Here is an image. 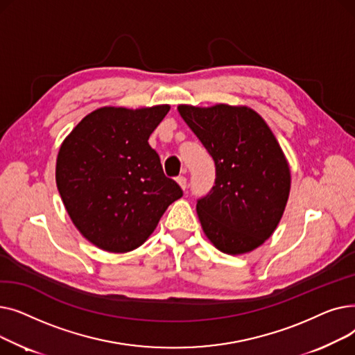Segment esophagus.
<instances>
[{
    "label": "esophagus",
    "instance_id": "34e87169",
    "mask_svg": "<svg viewBox=\"0 0 355 355\" xmlns=\"http://www.w3.org/2000/svg\"><path fill=\"white\" fill-rule=\"evenodd\" d=\"M177 182L180 184V187H181L182 190L187 189V178H185L184 175H180V177H177Z\"/></svg>",
    "mask_w": 355,
    "mask_h": 355
}]
</instances>
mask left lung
Wrapping results in <instances>:
<instances>
[{
  "label": "left lung",
  "mask_w": 355,
  "mask_h": 355,
  "mask_svg": "<svg viewBox=\"0 0 355 355\" xmlns=\"http://www.w3.org/2000/svg\"><path fill=\"white\" fill-rule=\"evenodd\" d=\"M178 112L216 165L214 185L197 200L204 233L229 254L259 248L275 232L291 189L289 166L272 130L249 107L181 105Z\"/></svg>",
  "instance_id": "8db88e82"
}]
</instances>
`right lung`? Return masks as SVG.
Returning <instances> with one entry per match:
<instances>
[{"instance_id":"right-lung-1","label":"right lung","mask_w":355,"mask_h":355,"mask_svg":"<svg viewBox=\"0 0 355 355\" xmlns=\"http://www.w3.org/2000/svg\"><path fill=\"white\" fill-rule=\"evenodd\" d=\"M168 110V105L101 107L60 148L55 182L64 207L79 232L103 250L141 246L166 207L182 197L148 144Z\"/></svg>"}]
</instances>
